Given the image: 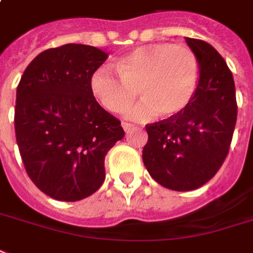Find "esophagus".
<instances>
[{
	"label": "esophagus",
	"mask_w": 253,
	"mask_h": 253,
	"mask_svg": "<svg viewBox=\"0 0 253 253\" xmlns=\"http://www.w3.org/2000/svg\"><path fill=\"white\" fill-rule=\"evenodd\" d=\"M123 128H124L125 132H129V130H132V129L134 128L133 124H130V123H123Z\"/></svg>",
	"instance_id": "1"
}]
</instances>
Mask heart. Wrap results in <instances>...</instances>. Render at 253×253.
<instances>
[{"label": "heart", "mask_w": 253, "mask_h": 253, "mask_svg": "<svg viewBox=\"0 0 253 253\" xmlns=\"http://www.w3.org/2000/svg\"><path fill=\"white\" fill-rule=\"evenodd\" d=\"M117 75L100 66L90 76V90L106 111L123 113L138 90L142 101L128 112L137 121L177 115L191 101L199 80L196 56L184 45L157 42L138 46L117 62Z\"/></svg>", "instance_id": "b5f03b06"}]
</instances>
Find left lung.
I'll return each instance as SVG.
<instances>
[{
    "label": "left lung",
    "instance_id": "8db88e82",
    "mask_svg": "<svg viewBox=\"0 0 253 253\" xmlns=\"http://www.w3.org/2000/svg\"><path fill=\"white\" fill-rule=\"evenodd\" d=\"M199 64V84L183 111L148 124L142 161L149 174L172 191H192L217 173L236 125L235 83L227 62L206 41L187 39Z\"/></svg>",
    "mask_w": 253,
    "mask_h": 253
}]
</instances>
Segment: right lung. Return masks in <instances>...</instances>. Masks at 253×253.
I'll return each mask as SVG.
<instances>
[{"instance_id":"1","label":"right lung","mask_w":253,"mask_h":253,"mask_svg":"<svg viewBox=\"0 0 253 253\" xmlns=\"http://www.w3.org/2000/svg\"><path fill=\"white\" fill-rule=\"evenodd\" d=\"M108 54L66 43L40 53L17 86L14 129L30 180L60 201L90 196L105 180V156L124 137L120 120L90 90Z\"/></svg>"}]
</instances>
